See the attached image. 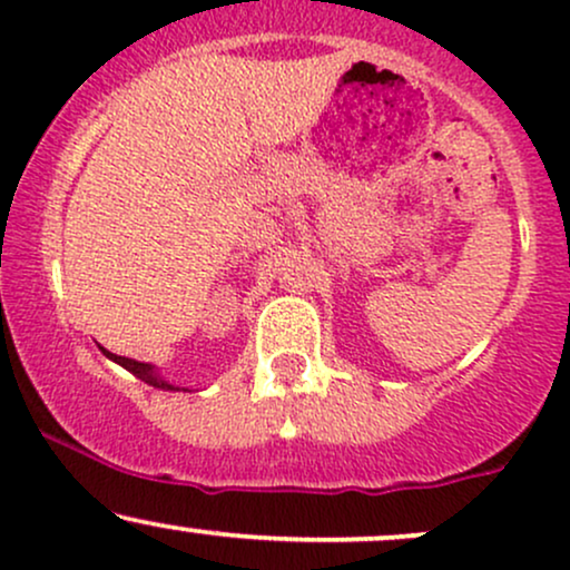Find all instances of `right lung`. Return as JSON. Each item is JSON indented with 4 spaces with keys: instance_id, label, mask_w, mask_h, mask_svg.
Returning a JSON list of instances; mask_svg holds the SVG:
<instances>
[{
    "instance_id": "right-lung-1",
    "label": "right lung",
    "mask_w": 570,
    "mask_h": 570,
    "mask_svg": "<svg viewBox=\"0 0 570 570\" xmlns=\"http://www.w3.org/2000/svg\"><path fill=\"white\" fill-rule=\"evenodd\" d=\"M104 351V348H101ZM107 353L109 358H112V362H117L120 364V367H126L128 372H134L136 377H141L144 383H149V385H155V389H166V391H179L176 389V385H171L168 381H163V377L158 375V372H155V367L153 364H144V362H134V358H126V356H117V353H109V351H104Z\"/></svg>"
}]
</instances>
